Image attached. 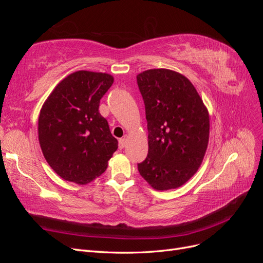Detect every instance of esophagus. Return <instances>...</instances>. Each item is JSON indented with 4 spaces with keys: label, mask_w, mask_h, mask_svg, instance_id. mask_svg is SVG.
<instances>
[{
    "label": "esophagus",
    "mask_w": 263,
    "mask_h": 263,
    "mask_svg": "<svg viewBox=\"0 0 263 263\" xmlns=\"http://www.w3.org/2000/svg\"><path fill=\"white\" fill-rule=\"evenodd\" d=\"M125 145H126V139L125 138H121L118 140V148L119 149H123L125 147Z\"/></svg>",
    "instance_id": "obj_1"
}]
</instances>
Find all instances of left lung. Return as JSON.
Returning a JSON list of instances; mask_svg holds the SVG:
<instances>
[{"label": "left lung", "mask_w": 263, "mask_h": 263, "mask_svg": "<svg viewBox=\"0 0 263 263\" xmlns=\"http://www.w3.org/2000/svg\"><path fill=\"white\" fill-rule=\"evenodd\" d=\"M146 109L148 155L138 171L155 190L184 184L200 168L209 145L208 108L187 78L169 69L137 76Z\"/></svg>", "instance_id": "8db88e82"}]
</instances>
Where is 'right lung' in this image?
<instances>
[{"instance_id":"1","label":"right lung","mask_w":263,"mask_h":263,"mask_svg":"<svg viewBox=\"0 0 263 263\" xmlns=\"http://www.w3.org/2000/svg\"><path fill=\"white\" fill-rule=\"evenodd\" d=\"M114 78L77 71L54 87L38 118L43 155L59 177L86 184L100 177L118 148L108 123L99 112L100 101Z\"/></svg>"}]
</instances>
